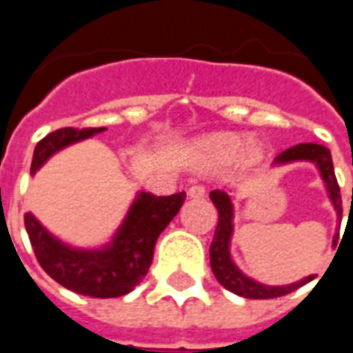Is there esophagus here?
Listing matches in <instances>:
<instances>
[{
	"label": "esophagus",
	"mask_w": 353,
	"mask_h": 353,
	"mask_svg": "<svg viewBox=\"0 0 353 353\" xmlns=\"http://www.w3.org/2000/svg\"><path fill=\"white\" fill-rule=\"evenodd\" d=\"M187 194H189V199H202L206 194V189L202 185H192V187H189Z\"/></svg>",
	"instance_id": "1"
}]
</instances>
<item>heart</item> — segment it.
I'll return each instance as SVG.
<instances>
[{
  "label": "heart",
  "instance_id": "1",
  "mask_svg": "<svg viewBox=\"0 0 353 353\" xmlns=\"http://www.w3.org/2000/svg\"><path fill=\"white\" fill-rule=\"evenodd\" d=\"M194 151L212 161H234L240 154L248 159H257L261 153V147L255 141L244 139L240 134H230V132H221V134H212L202 138L194 145Z\"/></svg>",
  "mask_w": 353,
  "mask_h": 353
}]
</instances>
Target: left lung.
Masks as SVG:
<instances>
[{
  "instance_id": "left-lung-1",
  "label": "left lung",
  "mask_w": 353,
  "mask_h": 353,
  "mask_svg": "<svg viewBox=\"0 0 353 353\" xmlns=\"http://www.w3.org/2000/svg\"><path fill=\"white\" fill-rule=\"evenodd\" d=\"M291 162H312L318 168L319 176L323 179L329 200L333 204L334 212H336V221L341 225L342 219V199H341V187L336 183L333 168V159H331V151L323 145L318 143H299L285 149L274 159L272 166H285ZM210 199L217 208L219 214V221L215 227L214 240L210 245V263H212V272L221 283L223 288L229 289L232 293H236L245 299H274V296H283L295 291L304 283H308L316 278V274H310L303 280L295 281V283H288V285H266L261 281H255L250 276H245L240 268L236 266L232 255H230V240L234 234V204H232V194L230 192L215 191L210 192ZM353 204V194H352ZM339 234H334L333 245H336Z\"/></svg>"
}]
</instances>
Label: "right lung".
<instances>
[{"mask_svg": "<svg viewBox=\"0 0 353 353\" xmlns=\"http://www.w3.org/2000/svg\"><path fill=\"white\" fill-rule=\"evenodd\" d=\"M105 128H60L35 145L30 176L34 177L52 154ZM185 192L154 196L136 192L123 223L100 248L65 244L43 227L34 214L24 215L26 232L39 265L50 278L79 295L113 299L130 293L145 278L153 261L157 238L183 206Z\"/></svg>", "mask_w": 353, "mask_h": 353, "instance_id": "add662e5", "label": "right lung"}]
</instances>
